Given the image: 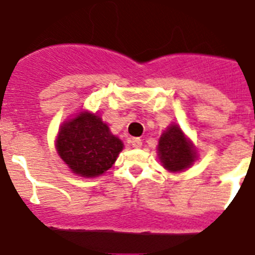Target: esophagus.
Returning a JSON list of instances; mask_svg holds the SVG:
<instances>
[{
    "label": "esophagus",
    "instance_id": "obj_1",
    "mask_svg": "<svg viewBox=\"0 0 255 255\" xmlns=\"http://www.w3.org/2000/svg\"><path fill=\"white\" fill-rule=\"evenodd\" d=\"M130 143H131V146L134 147V148H140V147H142V139H140V138H132V139L130 140Z\"/></svg>",
    "mask_w": 255,
    "mask_h": 255
}]
</instances>
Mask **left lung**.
<instances>
[{
  "label": "left lung",
  "mask_w": 255,
  "mask_h": 255,
  "mask_svg": "<svg viewBox=\"0 0 255 255\" xmlns=\"http://www.w3.org/2000/svg\"><path fill=\"white\" fill-rule=\"evenodd\" d=\"M159 156L164 168L170 172H181L197 159L193 144L185 138L180 126L170 125L159 140Z\"/></svg>",
  "instance_id": "obj_1"
}]
</instances>
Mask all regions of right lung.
<instances>
[{"label": "right lung", "mask_w": 255, "mask_h": 255, "mask_svg": "<svg viewBox=\"0 0 255 255\" xmlns=\"http://www.w3.org/2000/svg\"><path fill=\"white\" fill-rule=\"evenodd\" d=\"M56 147L74 173L95 177L112 167L124 144L98 115L82 112L61 126Z\"/></svg>", "instance_id": "right-lung-1"}]
</instances>
